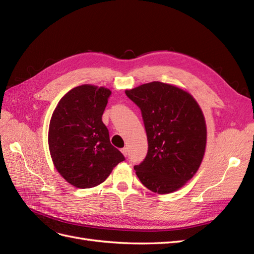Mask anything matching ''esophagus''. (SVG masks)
Instances as JSON below:
<instances>
[{
  "mask_svg": "<svg viewBox=\"0 0 254 254\" xmlns=\"http://www.w3.org/2000/svg\"><path fill=\"white\" fill-rule=\"evenodd\" d=\"M122 152H123V155H124L125 157H127V155H128V148L127 147L122 148Z\"/></svg>",
  "mask_w": 254,
  "mask_h": 254,
  "instance_id": "1",
  "label": "esophagus"
}]
</instances>
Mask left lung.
<instances>
[{"mask_svg":"<svg viewBox=\"0 0 254 254\" xmlns=\"http://www.w3.org/2000/svg\"><path fill=\"white\" fill-rule=\"evenodd\" d=\"M125 93L141 110L148 141L147 155L133 167L135 174L155 193H172L200 166L206 143L202 111L188 92L160 81Z\"/></svg>","mask_w":254,"mask_h":254,"instance_id":"obj_1","label":"left lung"}]
</instances>
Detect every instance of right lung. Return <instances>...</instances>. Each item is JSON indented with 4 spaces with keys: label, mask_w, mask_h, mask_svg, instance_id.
Returning <instances> with one entry per match:
<instances>
[{
    "label": "right lung",
    "mask_w": 254,
    "mask_h": 254,
    "mask_svg": "<svg viewBox=\"0 0 254 254\" xmlns=\"http://www.w3.org/2000/svg\"><path fill=\"white\" fill-rule=\"evenodd\" d=\"M110 95L107 88L82 84L68 91L52 115L49 147L54 165L78 189L101 184L125 160L102 121Z\"/></svg>",
    "instance_id": "right-lung-1"
}]
</instances>
